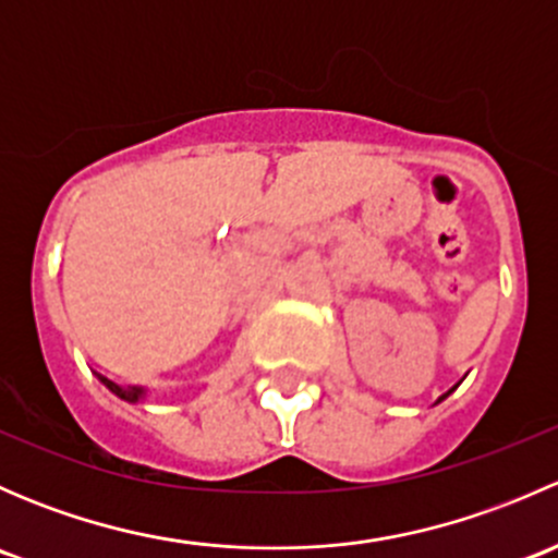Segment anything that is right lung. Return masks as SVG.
Instances as JSON below:
<instances>
[{
	"instance_id": "1",
	"label": "right lung",
	"mask_w": 558,
	"mask_h": 558,
	"mask_svg": "<svg viewBox=\"0 0 558 558\" xmlns=\"http://www.w3.org/2000/svg\"><path fill=\"white\" fill-rule=\"evenodd\" d=\"M102 384L110 388V391L116 393V397L126 399V402H137V399L145 393L143 388H137V386H118V384H112V380H107V378H102Z\"/></svg>"
}]
</instances>
